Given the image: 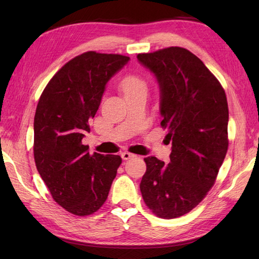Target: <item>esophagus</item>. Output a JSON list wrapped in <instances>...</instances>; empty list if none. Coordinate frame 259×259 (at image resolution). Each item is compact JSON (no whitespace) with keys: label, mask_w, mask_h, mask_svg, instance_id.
I'll list each match as a JSON object with an SVG mask.
<instances>
[{"label":"esophagus","mask_w":259,"mask_h":259,"mask_svg":"<svg viewBox=\"0 0 259 259\" xmlns=\"http://www.w3.org/2000/svg\"><path fill=\"white\" fill-rule=\"evenodd\" d=\"M121 157H122L123 160H128V159L135 158L136 155H134V153H131V152H128V151H124V152L121 153Z\"/></svg>","instance_id":"34e87169"}]
</instances>
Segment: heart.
I'll return each instance as SVG.
<instances>
[{
  "label": "heart",
  "instance_id": "b5f03b06",
  "mask_svg": "<svg viewBox=\"0 0 259 259\" xmlns=\"http://www.w3.org/2000/svg\"><path fill=\"white\" fill-rule=\"evenodd\" d=\"M121 89H122L124 96H126L140 90H147V84L139 76L126 75L121 81Z\"/></svg>",
  "mask_w": 259,
  "mask_h": 259
}]
</instances>
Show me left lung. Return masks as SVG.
<instances>
[{
  "label": "left lung",
  "instance_id": "obj_1",
  "mask_svg": "<svg viewBox=\"0 0 259 259\" xmlns=\"http://www.w3.org/2000/svg\"><path fill=\"white\" fill-rule=\"evenodd\" d=\"M137 59L156 78L161 125L171 140L169 163L145 158L141 195L158 217H180L206 197L226 157L227 98L201 60L184 48L141 53Z\"/></svg>",
  "mask_w": 259,
  "mask_h": 259
}]
</instances>
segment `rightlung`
Listing matches in <instances>:
<instances>
[{
    "instance_id": "obj_1",
    "label": "right lung",
    "mask_w": 259,
    "mask_h": 259,
    "mask_svg": "<svg viewBox=\"0 0 259 259\" xmlns=\"http://www.w3.org/2000/svg\"><path fill=\"white\" fill-rule=\"evenodd\" d=\"M130 58L93 51L60 69L38 100L34 115V160L60 206L76 216L96 212L107 200L122 162L117 155L89 153L82 145L110 79Z\"/></svg>"
}]
</instances>
